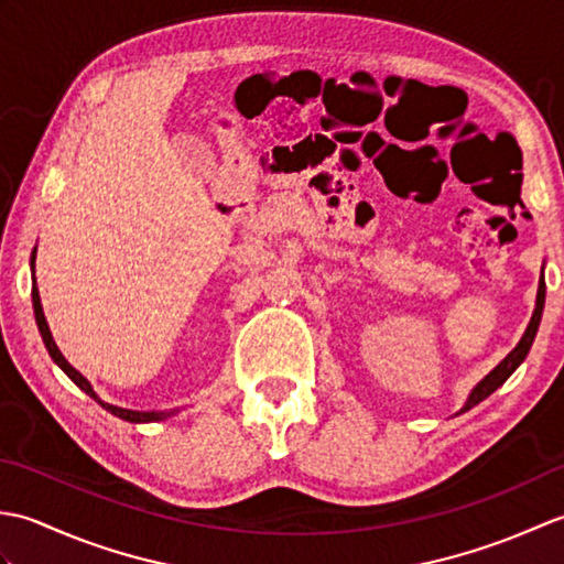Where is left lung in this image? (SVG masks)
I'll list each match as a JSON object with an SVG mask.
<instances>
[{
    "mask_svg": "<svg viewBox=\"0 0 564 564\" xmlns=\"http://www.w3.org/2000/svg\"><path fill=\"white\" fill-rule=\"evenodd\" d=\"M543 307H545V279H543V273H541V283H538V295H535V310H533V315H531L529 327H525V332H523L521 341L513 346V349L507 354V358H501V361L492 370H489V373L480 382H477V386L470 390V394H467V400L460 406L458 414L473 410L475 404H480L482 400H487L489 394H492L497 388L505 386L507 378L523 364V358L529 356L531 346H533V339H535V334H538V325H541Z\"/></svg>",
    "mask_w": 564,
    "mask_h": 564,
    "instance_id": "left-lung-1",
    "label": "left lung"
}]
</instances>
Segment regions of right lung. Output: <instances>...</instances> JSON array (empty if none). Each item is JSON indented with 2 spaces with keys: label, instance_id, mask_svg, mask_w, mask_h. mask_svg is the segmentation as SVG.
Segmentation results:
<instances>
[{
  "label": "right lung",
  "instance_id": "add662e5",
  "mask_svg": "<svg viewBox=\"0 0 564 564\" xmlns=\"http://www.w3.org/2000/svg\"><path fill=\"white\" fill-rule=\"evenodd\" d=\"M31 269H33V273H35V249H33V257H31ZM31 297H33V313H35V325H39V332H41V337H43V344H45V349H47V354H51V358L53 361L65 370V376L75 382V386L82 390V392H87L91 400H97L106 412H111L113 416H118V419H123V422H130V424H150V422H164V419H170V416H174L178 410H170V412H140V410H123V406H116V404H109V402H104L97 392H94V388H91V382L84 378L77 368H72L69 364H67V358L63 356V351L57 349V344H55V339H53V334H51V327H47V319H45V315H43V305H41V295H39V289H35V275H33V291H31Z\"/></svg>",
  "mask_w": 564,
  "mask_h": 564
}]
</instances>
